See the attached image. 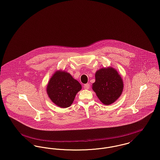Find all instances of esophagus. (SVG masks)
Listing matches in <instances>:
<instances>
[{
  "mask_svg": "<svg viewBox=\"0 0 160 160\" xmlns=\"http://www.w3.org/2000/svg\"><path fill=\"white\" fill-rule=\"evenodd\" d=\"M83 87H84V88H85V89H88L89 88V83L85 84L84 86H83Z\"/></svg>",
  "mask_w": 160,
  "mask_h": 160,
  "instance_id": "obj_1",
  "label": "esophagus"
}]
</instances>
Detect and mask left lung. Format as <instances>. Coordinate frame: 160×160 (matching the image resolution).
<instances>
[{"label":"left lung","mask_w":160,"mask_h":160,"mask_svg":"<svg viewBox=\"0 0 160 160\" xmlns=\"http://www.w3.org/2000/svg\"><path fill=\"white\" fill-rule=\"evenodd\" d=\"M123 82L112 68H102L95 73L92 89L100 100L106 105L115 102L122 93Z\"/></svg>","instance_id":"obj_1"}]
</instances>
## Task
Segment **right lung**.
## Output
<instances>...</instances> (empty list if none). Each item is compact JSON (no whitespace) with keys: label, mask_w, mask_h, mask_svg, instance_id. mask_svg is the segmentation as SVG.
<instances>
[{"label":"right lung","mask_w":160,"mask_h":160,"mask_svg":"<svg viewBox=\"0 0 160 160\" xmlns=\"http://www.w3.org/2000/svg\"><path fill=\"white\" fill-rule=\"evenodd\" d=\"M82 89L80 83L65 71H57L47 86L49 97L57 106L66 108L72 103L75 95Z\"/></svg>","instance_id":"obj_1"}]
</instances>
